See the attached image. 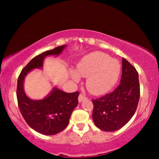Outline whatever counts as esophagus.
<instances>
[{
  "instance_id": "obj_1",
  "label": "esophagus",
  "mask_w": 159,
  "mask_h": 159,
  "mask_svg": "<svg viewBox=\"0 0 159 159\" xmlns=\"http://www.w3.org/2000/svg\"><path fill=\"white\" fill-rule=\"evenodd\" d=\"M85 99H86V97L84 96L83 95H82V94H80L79 96V102H81L82 101L85 100Z\"/></svg>"
}]
</instances>
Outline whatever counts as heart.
I'll return each instance as SVG.
<instances>
[{
  "instance_id": "1",
  "label": "heart",
  "mask_w": 159,
  "mask_h": 159,
  "mask_svg": "<svg viewBox=\"0 0 159 159\" xmlns=\"http://www.w3.org/2000/svg\"><path fill=\"white\" fill-rule=\"evenodd\" d=\"M120 71V65L118 60L110 58L107 54L95 52L79 61L76 72H71V78L74 80H79V76L88 78V90L95 95H100L114 87Z\"/></svg>"
}]
</instances>
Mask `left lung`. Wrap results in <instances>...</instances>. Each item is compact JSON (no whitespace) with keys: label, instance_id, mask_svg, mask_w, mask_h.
Segmentation results:
<instances>
[{"label":"left lung","instance_id":"obj_1","mask_svg":"<svg viewBox=\"0 0 159 159\" xmlns=\"http://www.w3.org/2000/svg\"><path fill=\"white\" fill-rule=\"evenodd\" d=\"M139 95L138 71L123 58L120 85L112 93L93 99V119L95 125L107 132L121 128L135 113Z\"/></svg>","mask_w":159,"mask_h":159}]
</instances>
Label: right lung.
Masks as SVG:
<instances>
[{
  "instance_id": "1",
  "label": "right lung",
  "mask_w": 159,
  "mask_h": 159,
  "mask_svg": "<svg viewBox=\"0 0 159 159\" xmlns=\"http://www.w3.org/2000/svg\"><path fill=\"white\" fill-rule=\"evenodd\" d=\"M66 46L61 45L37 55L26 64L18 78L17 98L21 114L31 128L45 135L55 134L66 128L72 111L79 104V93H67L53 88L44 99L34 100L26 95L24 80L31 70L42 69L47 56L60 55Z\"/></svg>"
}]
</instances>
